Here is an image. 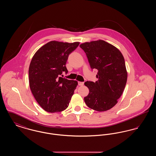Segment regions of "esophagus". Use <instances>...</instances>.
I'll list each match as a JSON object with an SVG mask.
<instances>
[{
  "label": "esophagus",
  "instance_id": "1",
  "mask_svg": "<svg viewBox=\"0 0 156 156\" xmlns=\"http://www.w3.org/2000/svg\"><path fill=\"white\" fill-rule=\"evenodd\" d=\"M83 84H84V82H78V85L80 86H82V85H83Z\"/></svg>",
  "mask_w": 156,
  "mask_h": 156
}]
</instances>
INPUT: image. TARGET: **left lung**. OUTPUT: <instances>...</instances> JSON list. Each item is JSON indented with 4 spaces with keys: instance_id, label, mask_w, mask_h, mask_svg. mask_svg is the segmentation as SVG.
<instances>
[{
    "instance_id": "left-lung-1",
    "label": "left lung",
    "mask_w": 156,
    "mask_h": 156,
    "mask_svg": "<svg viewBox=\"0 0 156 156\" xmlns=\"http://www.w3.org/2000/svg\"><path fill=\"white\" fill-rule=\"evenodd\" d=\"M86 53L92 69H97L95 82L87 81L89 94L84 98L89 108L106 111L118 103L126 86L127 73L122 54L114 45L99 40L80 45Z\"/></svg>"
}]
</instances>
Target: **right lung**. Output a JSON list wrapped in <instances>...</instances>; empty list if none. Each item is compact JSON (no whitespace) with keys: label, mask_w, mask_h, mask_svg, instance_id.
I'll return each mask as SVG.
<instances>
[{"label":"right lung","mask_w":156,"mask_h":156,"mask_svg":"<svg viewBox=\"0 0 156 156\" xmlns=\"http://www.w3.org/2000/svg\"><path fill=\"white\" fill-rule=\"evenodd\" d=\"M80 42L51 41L33 55L29 69V85L37 103L45 111L59 112L69 105L78 82L61 77L68 73L66 64L69 54Z\"/></svg>","instance_id":"right-lung-1"}]
</instances>
